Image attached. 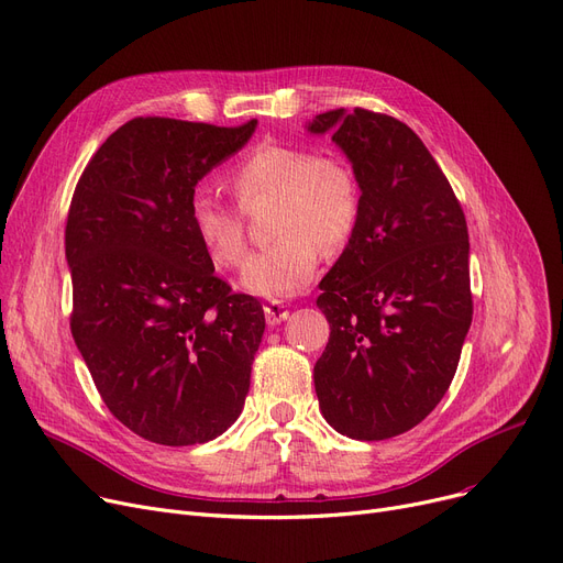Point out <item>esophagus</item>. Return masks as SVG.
<instances>
[{
	"label": "esophagus",
	"instance_id": "obj_1",
	"mask_svg": "<svg viewBox=\"0 0 563 563\" xmlns=\"http://www.w3.org/2000/svg\"><path fill=\"white\" fill-rule=\"evenodd\" d=\"M264 317H266V324L268 327H276V324L287 320L289 310L280 301H268V303H264Z\"/></svg>",
	"mask_w": 563,
	"mask_h": 563
}]
</instances>
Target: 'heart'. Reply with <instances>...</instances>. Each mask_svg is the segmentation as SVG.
<instances>
[{
	"mask_svg": "<svg viewBox=\"0 0 563 563\" xmlns=\"http://www.w3.org/2000/svg\"><path fill=\"white\" fill-rule=\"evenodd\" d=\"M243 209L274 200L268 216L272 246L255 253L241 272V287L255 297H297L312 280L320 249L340 251L358 223L361 192L352 167L314 156L295 144H260L230 173ZM188 223L218 266H239L246 255L241 211L205 186L190 192Z\"/></svg>",
	"mask_w": 563,
	"mask_h": 563,
	"instance_id": "b5f03b06",
	"label": "heart"
}]
</instances>
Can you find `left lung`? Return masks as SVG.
<instances>
[{
    "instance_id": "8db88e82",
    "label": "left lung",
    "mask_w": 563,
    "mask_h": 563,
    "mask_svg": "<svg viewBox=\"0 0 563 563\" xmlns=\"http://www.w3.org/2000/svg\"><path fill=\"white\" fill-rule=\"evenodd\" d=\"M308 131L331 133L361 188L354 234L320 283L331 335L317 400L333 430L377 442L419 426L453 382L474 312L467 221L402 121L340 108Z\"/></svg>"
}]
</instances>
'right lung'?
<instances>
[{"label":"right lung","mask_w":563,"mask_h":563,"mask_svg":"<svg viewBox=\"0 0 563 563\" xmlns=\"http://www.w3.org/2000/svg\"><path fill=\"white\" fill-rule=\"evenodd\" d=\"M255 129L131 119L73 192L70 333L114 419L154 444L216 439L249 396L264 310L213 276L188 200Z\"/></svg>","instance_id":"obj_1"}]
</instances>
